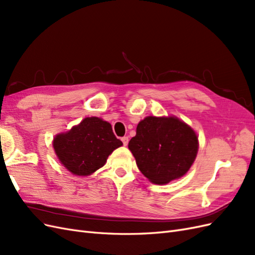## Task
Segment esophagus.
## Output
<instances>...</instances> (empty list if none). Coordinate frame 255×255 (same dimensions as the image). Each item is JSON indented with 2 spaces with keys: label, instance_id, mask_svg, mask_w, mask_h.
I'll return each instance as SVG.
<instances>
[{
  "label": "esophagus",
  "instance_id": "1",
  "mask_svg": "<svg viewBox=\"0 0 255 255\" xmlns=\"http://www.w3.org/2000/svg\"><path fill=\"white\" fill-rule=\"evenodd\" d=\"M121 140H122V142H123V145H128V136L122 137Z\"/></svg>",
  "mask_w": 255,
  "mask_h": 255
}]
</instances>
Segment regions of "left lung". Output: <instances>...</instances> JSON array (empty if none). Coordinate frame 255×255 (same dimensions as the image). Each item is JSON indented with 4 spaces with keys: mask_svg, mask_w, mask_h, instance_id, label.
Wrapping results in <instances>:
<instances>
[{
    "mask_svg": "<svg viewBox=\"0 0 255 255\" xmlns=\"http://www.w3.org/2000/svg\"><path fill=\"white\" fill-rule=\"evenodd\" d=\"M141 173L154 184H167L186 173L198 152V138L174 117H146L128 142Z\"/></svg>",
    "mask_w": 255,
    "mask_h": 255,
    "instance_id": "obj_1",
    "label": "left lung"
}]
</instances>
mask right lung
I'll use <instances>...</instances> for the list:
<instances>
[{
	"mask_svg": "<svg viewBox=\"0 0 255 255\" xmlns=\"http://www.w3.org/2000/svg\"><path fill=\"white\" fill-rule=\"evenodd\" d=\"M122 145L109 122L85 118L69 132L54 138L53 146L60 163L76 175H88L104 166L110 154Z\"/></svg>",
	"mask_w": 255,
	"mask_h": 255,
	"instance_id": "1",
	"label": "right lung"
}]
</instances>
